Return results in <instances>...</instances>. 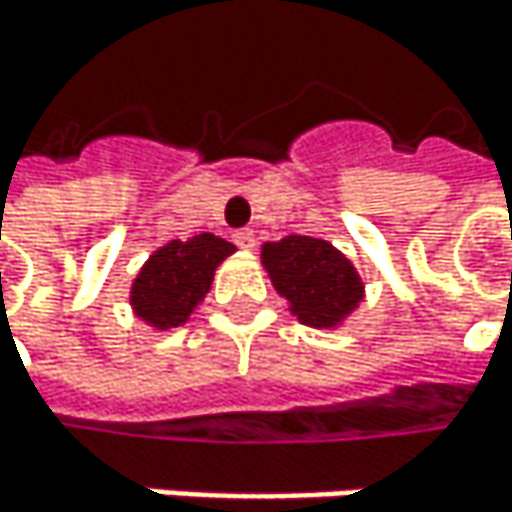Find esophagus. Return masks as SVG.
<instances>
[{
    "label": "esophagus",
    "instance_id": "esophagus-1",
    "mask_svg": "<svg viewBox=\"0 0 512 512\" xmlns=\"http://www.w3.org/2000/svg\"><path fill=\"white\" fill-rule=\"evenodd\" d=\"M234 243H237L240 249L252 252V249H255V234H252L249 228H246V231H237V234H234Z\"/></svg>",
    "mask_w": 512,
    "mask_h": 512
}]
</instances>
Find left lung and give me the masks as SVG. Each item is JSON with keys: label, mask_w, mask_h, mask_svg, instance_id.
<instances>
[{"label": "left lung", "mask_w": 512, "mask_h": 512, "mask_svg": "<svg viewBox=\"0 0 512 512\" xmlns=\"http://www.w3.org/2000/svg\"><path fill=\"white\" fill-rule=\"evenodd\" d=\"M260 260L272 287L290 302V311L305 326L335 329L364 299L356 266L326 240L290 234L278 243H263Z\"/></svg>", "instance_id": "1"}]
</instances>
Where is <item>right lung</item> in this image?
<instances>
[{
    "mask_svg": "<svg viewBox=\"0 0 512 512\" xmlns=\"http://www.w3.org/2000/svg\"><path fill=\"white\" fill-rule=\"evenodd\" d=\"M228 255H234V246L213 234L171 240L156 249L130 287L136 317L159 332L183 326L207 296L216 266Z\"/></svg>",
    "mask_w": 512,
    "mask_h": 512,
    "instance_id": "obj_1",
    "label": "right lung"
}]
</instances>
